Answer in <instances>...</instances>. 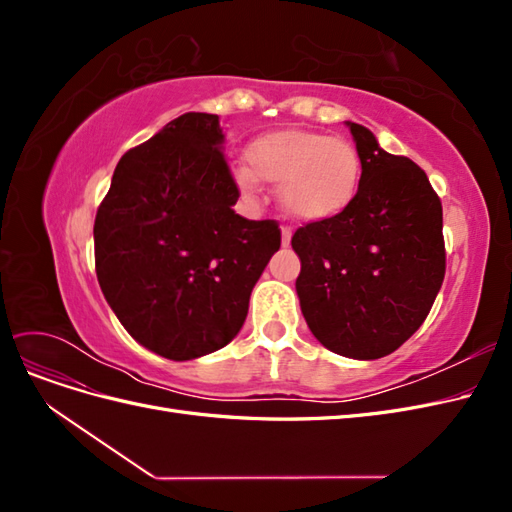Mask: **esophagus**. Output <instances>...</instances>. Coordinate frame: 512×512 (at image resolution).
Here are the masks:
<instances>
[{
  "label": "esophagus",
  "instance_id": "1",
  "mask_svg": "<svg viewBox=\"0 0 512 512\" xmlns=\"http://www.w3.org/2000/svg\"><path fill=\"white\" fill-rule=\"evenodd\" d=\"M290 237H292V232H290V228H282V245L284 247H288L290 245Z\"/></svg>",
  "mask_w": 512,
  "mask_h": 512
}]
</instances>
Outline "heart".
Instances as JSON below:
<instances>
[{
    "mask_svg": "<svg viewBox=\"0 0 512 512\" xmlns=\"http://www.w3.org/2000/svg\"><path fill=\"white\" fill-rule=\"evenodd\" d=\"M247 164L235 168L245 196L260 192V181L280 185L277 198L288 218L303 224L335 220L356 200L363 179L359 151L344 138L309 130H275L256 136Z\"/></svg>",
    "mask_w": 512,
    "mask_h": 512,
    "instance_id": "b5f03b06",
    "label": "heart"
}]
</instances>
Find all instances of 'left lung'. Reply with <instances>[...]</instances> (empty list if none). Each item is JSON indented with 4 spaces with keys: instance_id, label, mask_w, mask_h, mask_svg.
Here are the masks:
<instances>
[{
    "instance_id": "obj_1",
    "label": "left lung",
    "mask_w": 512,
    "mask_h": 512,
    "mask_svg": "<svg viewBox=\"0 0 512 512\" xmlns=\"http://www.w3.org/2000/svg\"><path fill=\"white\" fill-rule=\"evenodd\" d=\"M348 128L363 162L359 194L335 220L301 226L292 250L309 331L335 354L371 361L412 337L438 297L442 203L421 166L386 153L365 126Z\"/></svg>"
}]
</instances>
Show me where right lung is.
Wrapping results in <instances>:
<instances>
[{
    "label": "right lung",
    "mask_w": 512,
    "mask_h": 512,
    "mask_svg": "<svg viewBox=\"0 0 512 512\" xmlns=\"http://www.w3.org/2000/svg\"><path fill=\"white\" fill-rule=\"evenodd\" d=\"M220 117L185 113L123 153L96 213V273L138 344L170 361L224 348L282 235L232 211Z\"/></svg>",
    "instance_id": "right-lung-1"
}]
</instances>
